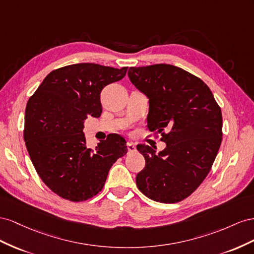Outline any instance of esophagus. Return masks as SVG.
<instances>
[{
	"label": "esophagus",
	"instance_id": "obj_1",
	"mask_svg": "<svg viewBox=\"0 0 254 254\" xmlns=\"http://www.w3.org/2000/svg\"><path fill=\"white\" fill-rule=\"evenodd\" d=\"M127 146L128 152H134L136 150V147H135V144L133 142H127Z\"/></svg>",
	"mask_w": 254,
	"mask_h": 254
}]
</instances>
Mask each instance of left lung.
Returning <instances> with one entry per match:
<instances>
[{"mask_svg": "<svg viewBox=\"0 0 254 254\" xmlns=\"http://www.w3.org/2000/svg\"><path fill=\"white\" fill-rule=\"evenodd\" d=\"M127 74L149 99V129L166 142L157 155L148 144H137L146 166L136 185L151 200L182 201L203 182L218 153L220 107L202 79L172 64L131 67Z\"/></svg>", "mask_w": 254, "mask_h": 254, "instance_id": "1", "label": "left lung"}]
</instances>
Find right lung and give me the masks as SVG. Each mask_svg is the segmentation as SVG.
I'll return each mask as SVG.
<instances>
[{"instance_id":"1","label":"right lung","mask_w":254,"mask_h":254,"mask_svg":"<svg viewBox=\"0 0 254 254\" xmlns=\"http://www.w3.org/2000/svg\"><path fill=\"white\" fill-rule=\"evenodd\" d=\"M98 64H74L53 70L30 98L23 137L38 176L51 190L72 202L98 194L113 164L127 152L113 134L95 149L86 146L84 121L102 113L100 93L127 74Z\"/></svg>"}]
</instances>
